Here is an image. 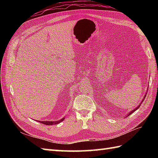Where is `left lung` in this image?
Returning a JSON list of instances; mask_svg holds the SVG:
<instances>
[{"instance_id":"1","label":"left lung","mask_w":158,"mask_h":158,"mask_svg":"<svg viewBox=\"0 0 158 158\" xmlns=\"http://www.w3.org/2000/svg\"><path fill=\"white\" fill-rule=\"evenodd\" d=\"M147 90H148V89H147ZM147 92H146V94H145V96H144V98H143L142 99V101H141V102H140V103L139 104V105L138 106H137L136 107V108H135V109H134V110H132V111H130V113H129L128 114H127V115H126V117H127V116H129V115H130V114H132V113H134V112H135V110H136L137 109H138L139 108V107H140V105H141V104H142V102H143L144 101V100H145V96H146V95H147Z\"/></svg>"}]
</instances>
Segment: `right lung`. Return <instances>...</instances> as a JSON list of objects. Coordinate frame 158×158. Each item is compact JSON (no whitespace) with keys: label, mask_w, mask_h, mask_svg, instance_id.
Segmentation results:
<instances>
[{"label":"right lung","mask_w":158,"mask_h":158,"mask_svg":"<svg viewBox=\"0 0 158 158\" xmlns=\"http://www.w3.org/2000/svg\"><path fill=\"white\" fill-rule=\"evenodd\" d=\"M65 119V117H63L62 119H60V120H58V121H53V122H49V121H38L37 120V122H40V123H43V124H45V125H50V126H52V125H53V124H58V123H60V122H62V121Z\"/></svg>","instance_id":"add662e5"}]
</instances>
